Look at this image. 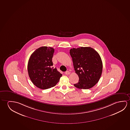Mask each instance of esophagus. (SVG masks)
Segmentation results:
<instances>
[{"mask_svg": "<svg viewBox=\"0 0 130 130\" xmlns=\"http://www.w3.org/2000/svg\"><path fill=\"white\" fill-rule=\"evenodd\" d=\"M70 72L69 71H66V72H65V74L66 75H69L70 74Z\"/></svg>", "mask_w": 130, "mask_h": 130, "instance_id": "34e87169", "label": "esophagus"}]
</instances>
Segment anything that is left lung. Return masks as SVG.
<instances>
[{
	"mask_svg": "<svg viewBox=\"0 0 130 130\" xmlns=\"http://www.w3.org/2000/svg\"><path fill=\"white\" fill-rule=\"evenodd\" d=\"M70 54L79 79L74 86L80 89L92 88L98 83L102 74L103 63L100 55L90 47L71 48Z\"/></svg>",
	"mask_w": 130,
	"mask_h": 130,
	"instance_id": "left-lung-1",
	"label": "left lung"
}]
</instances>
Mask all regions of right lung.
Returning a JSON list of instances; mask_svg holds the SVG:
<instances>
[{"label":"right lung","instance_id":"1","mask_svg":"<svg viewBox=\"0 0 130 130\" xmlns=\"http://www.w3.org/2000/svg\"><path fill=\"white\" fill-rule=\"evenodd\" d=\"M54 52V48L41 47L32 53L28 61L30 79L36 87L42 90L55 86L62 76L56 68H52Z\"/></svg>","mask_w":130,"mask_h":130}]
</instances>
